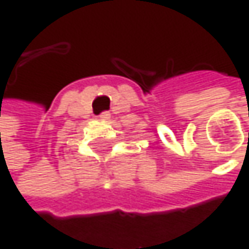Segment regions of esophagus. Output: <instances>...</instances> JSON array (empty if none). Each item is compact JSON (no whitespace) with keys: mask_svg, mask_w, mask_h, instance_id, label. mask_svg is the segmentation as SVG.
<instances>
[{"mask_svg":"<svg viewBox=\"0 0 249 249\" xmlns=\"http://www.w3.org/2000/svg\"><path fill=\"white\" fill-rule=\"evenodd\" d=\"M110 116H111V114H110L108 111H104V113H101V114H100V120H108V119H110Z\"/></svg>","mask_w":249,"mask_h":249,"instance_id":"obj_1","label":"esophagus"}]
</instances>
